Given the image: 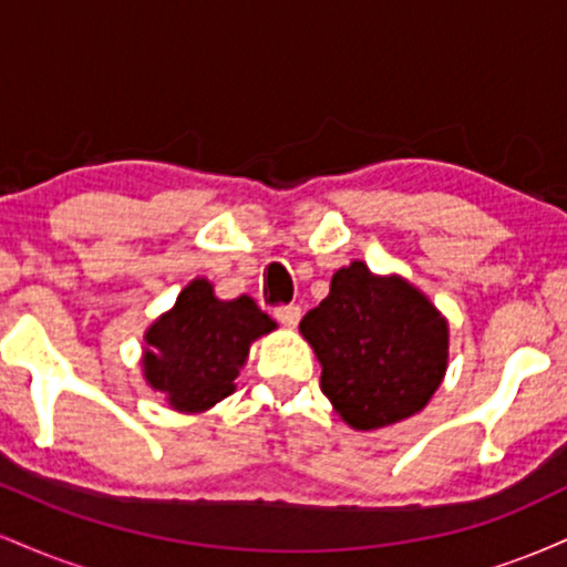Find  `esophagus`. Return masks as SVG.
Wrapping results in <instances>:
<instances>
[{
	"label": "esophagus",
	"instance_id": "1",
	"mask_svg": "<svg viewBox=\"0 0 567 567\" xmlns=\"http://www.w3.org/2000/svg\"><path fill=\"white\" fill-rule=\"evenodd\" d=\"M275 317L279 322L285 324V328H296L298 320H301V306L298 303H285V306H277L275 309Z\"/></svg>",
	"mask_w": 567,
	"mask_h": 567
}]
</instances>
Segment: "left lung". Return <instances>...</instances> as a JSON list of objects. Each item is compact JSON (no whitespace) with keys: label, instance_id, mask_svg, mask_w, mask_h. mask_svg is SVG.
Returning <instances> with one entry per match:
<instances>
[{"label":"left lung","instance_id":"8db88e82","mask_svg":"<svg viewBox=\"0 0 567 567\" xmlns=\"http://www.w3.org/2000/svg\"><path fill=\"white\" fill-rule=\"evenodd\" d=\"M322 365V394L354 429H381L419 413L447 365V324L413 285L338 269L328 298L301 320Z\"/></svg>","mask_w":567,"mask_h":567}]
</instances>
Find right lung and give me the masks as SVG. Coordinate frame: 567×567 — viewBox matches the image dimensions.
I'll use <instances>...</instances> for the list:
<instances>
[{
    "label": "right lung",
    "mask_w": 567,
    "mask_h": 567,
    "mask_svg": "<svg viewBox=\"0 0 567 567\" xmlns=\"http://www.w3.org/2000/svg\"><path fill=\"white\" fill-rule=\"evenodd\" d=\"M269 330L275 322L252 298L218 301L207 279H194L146 333L143 370L175 410L197 413L234 392L250 341Z\"/></svg>",
    "instance_id": "add662e5"
}]
</instances>
